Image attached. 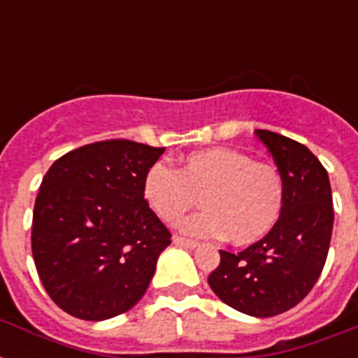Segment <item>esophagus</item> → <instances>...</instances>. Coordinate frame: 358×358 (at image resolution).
I'll return each instance as SVG.
<instances>
[{"instance_id": "obj_1", "label": "esophagus", "mask_w": 358, "mask_h": 358, "mask_svg": "<svg viewBox=\"0 0 358 358\" xmlns=\"http://www.w3.org/2000/svg\"><path fill=\"white\" fill-rule=\"evenodd\" d=\"M173 243L176 245V247H184V249H196V247H199V243H196V241H191V239L180 238V236H174Z\"/></svg>"}]
</instances>
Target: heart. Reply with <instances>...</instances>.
<instances>
[{
    "mask_svg": "<svg viewBox=\"0 0 358 358\" xmlns=\"http://www.w3.org/2000/svg\"><path fill=\"white\" fill-rule=\"evenodd\" d=\"M141 195L154 215L176 224L199 199L204 212L182 223L193 238H223L247 247L271 234L282 215L286 185L275 165L255 162L234 148L193 152L180 163H152L141 180Z\"/></svg>",
    "mask_w": 358,
    "mask_h": 358,
    "instance_id": "obj_1",
    "label": "heart"
}]
</instances>
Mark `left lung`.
Segmentation results:
<instances>
[{"instance_id": "8db88e82", "label": "left lung", "mask_w": 358, "mask_h": 358, "mask_svg": "<svg viewBox=\"0 0 358 358\" xmlns=\"http://www.w3.org/2000/svg\"><path fill=\"white\" fill-rule=\"evenodd\" d=\"M255 134L282 174V215L271 234L238 255L219 250L208 284L234 310L271 317L305 299L322 275L333 234V191L325 167L305 145L267 129Z\"/></svg>"}]
</instances>
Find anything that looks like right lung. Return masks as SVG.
<instances>
[{
    "mask_svg": "<svg viewBox=\"0 0 358 358\" xmlns=\"http://www.w3.org/2000/svg\"><path fill=\"white\" fill-rule=\"evenodd\" d=\"M165 148L113 139L64 154L42 180L31 250L41 282L70 316L102 322L134 308L171 245L141 180Z\"/></svg>",
    "mask_w": 358,
    "mask_h": 358,
    "instance_id": "right-lung-1",
    "label": "right lung"
}]
</instances>
